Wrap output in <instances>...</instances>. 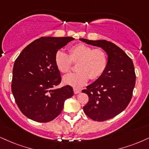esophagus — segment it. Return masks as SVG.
Instances as JSON below:
<instances>
[{
  "label": "esophagus",
  "instance_id": "esophagus-1",
  "mask_svg": "<svg viewBox=\"0 0 149 149\" xmlns=\"http://www.w3.org/2000/svg\"><path fill=\"white\" fill-rule=\"evenodd\" d=\"M74 94H79V93L81 92V90L80 89H78V88H74Z\"/></svg>",
  "mask_w": 149,
  "mask_h": 149
}]
</instances>
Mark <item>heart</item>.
Wrapping results in <instances>:
<instances>
[{"label": "heart", "instance_id": "b5f03b06", "mask_svg": "<svg viewBox=\"0 0 149 149\" xmlns=\"http://www.w3.org/2000/svg\"><path fill=\"white\" fill-rule=\"evenodd\" d=\"M70 54L58 50L55 54V64L58 70L66 73L71 69L73 62L77 63L75 72L63 77L64 84L80 88L86 84L91 78L95 80L100 77L108 65V55L104 49H94L84 43H79L72 46L69 49Z\"/></svg>", "mask_w": 149, "mask_h": 149}]
</instances>
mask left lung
<instances>
[{
	"instance_id": "obj_1",
	"label": "left lung",
	"mask_w": 149,
	"mask_h": 149,
	"mask_svg": "<svg viewBox=\"0 0 149 149\" xmlns=\"http://www.w3.org/2000/svg\"><path fill=\"white\" fill-rule=\"evenodd\" d=\"M79 40L102 47L108 58L107 68L102 76L82 91L89 97L88 104L83 107L84 113L97 122L113 118L126 109L133 96L136 79L133 61L112 42Z\"/></svg>"
}]
</instances>
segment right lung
<instances>
[{"instance_id":"right-lung-1","label":"right lung","mask_w":149,"mask_h":149,"mask_svg":"<svg viewBox=\"0 0 149 149\" xmlns=\"http://www.w3.org/2000/svg\"><path fill=\"white\" fill-rule=\"evenodd\" d=\"M74 39L70 36L38 38L16 59L12 92L20 111L27 118L50 122L61 113L65 101L74 95L70 86L56 88L61 77L55 64L56 52Z\"/></svg>"}]
</instances>
